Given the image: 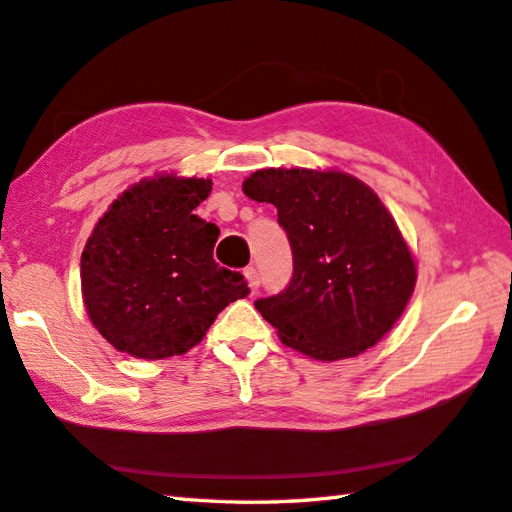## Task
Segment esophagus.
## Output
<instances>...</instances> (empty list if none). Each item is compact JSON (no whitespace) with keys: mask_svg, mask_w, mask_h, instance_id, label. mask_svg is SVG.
I'll use <instances>...</instances> for the list:
<instances>
[{"mask_svg":"<svg viewBox=\"0 0 512 512\" xmlns=\"http://www.w3.org/2000/svg\"><path fill=\"white\" fill-rule=\"evenodd\" d=\"M244 275H246V281H248V288H251V292L255 294V292L259 290V275H257V270H255L253 266H248V268L244 270Z\"/></svg>","mask_w":512,"mask_h":512,"instance_id":"34e87169","label":"esophagus"}]
</instances>
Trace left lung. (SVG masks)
I'll list each match as a JSON object with an SVG mask.
<instances>
[{
    "label": "left lung",
    "instance_id": "8db88e82",
    "mask_svg": "<svg viewBox=\"0 0 512 512\" xmlns=\"http://www.w3.org/2000/svg\"><path fill=\"white\" fill-rule=\"evenodd\" d=\"M244 194L277 207L294 270L257 312L283 344L314 360L355 358L382 340L406 310L417 264L384 202L338 170L268 168Z\"/></svg>",
    "mask_w": 512,
    "mask_h": 512
}]
</instances>
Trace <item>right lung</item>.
<instances>
[{
	"label": "right lung",
	"mask_w": 512,
	"mask_h": 512,
	"mask_svg": "<svg viewBox=\"0 0 512 512\" xmlns=\"http://www.w3.org/2000/svg\"><path fill=\"white\" fill-rule=\"evenodd\" d=\"M209 178L157 174L113 200L80 257L93 327L139 360L183 355L229 303L251 292L242 272L213 259L220 229L194 209Z\"/></svg>",
	"instance_id": "add662e5"
}]
</instances>
